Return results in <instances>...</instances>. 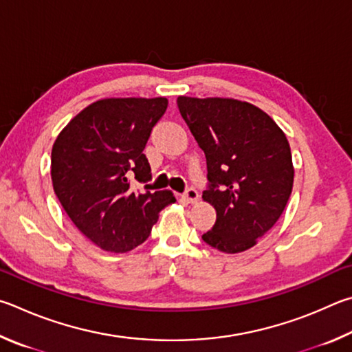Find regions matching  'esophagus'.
Here are the masks:
<instances>
[{
    "label": "esophagus",
    "instance_id": "obj_1",
    "mask_svg": "<svg viewBox=\"0 0 352 352\" xmlns=\"http://www.w3.org/2000/svg\"><path fill=\"white\" fill-rule=\"evenodd\" d=\"M184 198H186L188 202H192V204H193V202L198 201L199 193L196 192V190H195L193 187H190V188L186 190V193H184Z\"/></svg>",
    "mask_w": 352,
    "mask_h": 352
}]
</instances>
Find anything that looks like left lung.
<instances>
[{
  "mask_svg": "<svg viewBox=\"0 0 352 352\" xmlns=\"http://www.w3.org/2000/svg\"><path fill=\"white\" fill-rule=\"evenodd\" d=\"M182 119L207 159L202 199L217 223L202 239L226 254L256 244L280 219L292 193L291 146L281 128L248 102L177 97Z\"/></svg>",
  "mask_w": 352,
  "mask_h": 352,
  "instance_id": "8db88e82",
  "label": "left lung"
}]
</instances>
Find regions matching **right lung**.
I'll return each instance as SVG.
<instances>
[{
	"label": "right lung",
	"instance_id": "obj_1",
	"mask_svg": "<svg viewBox=\"0 0 352 352\" xmlns=\"http://www.w3.org/2000/svg\"><path fill=\"white\" fill-rule=\"evenodd\" d=\"M165 97L103 98L86 107L58 134L51 154L54 192L77 229L98 248L125 254L150 236L168 190L135 192L131 181L151 179L144 154Z\"/></svg>",
	"mask_w": 352,
	"mask_h": 352
}]
</instances>
